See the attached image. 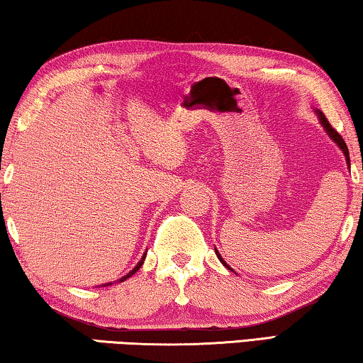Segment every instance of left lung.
<instances>
[{"instance_id": "left-lung-1", "label": "left lung", "mask_w": 363, "mask_h": 363, "mask_svg": "<svg viewBox=\"0 0 363 363\" xmlns=\"http://www.w3.org/2000/svg\"><path fill=\"white\" fill-rule=\"evenodd\" d=\"M316 112H318V117H320V122H321V125L324 127V130H326L329 137H331V138L334 140V142L337 143V147H339L340 150H342V153L345 155V161H347V164H349V167H350V160H349V150H347V145H345V142H344V140H342V137H340V135L336 132V130H334V128L331 127V123L328 122V118L324 117V113H323L321 111H316ZM215 252H216V256H218V259H220V261H221V264H223V266H226V269L233 270V269H231V267L228 266V264H226V262L223 261V259H221V256H220V254H218V251H215Z\"/></svg>"}]
</instances>
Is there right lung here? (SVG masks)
I'll return each instance as SVG.
<instances>
[{
  "instance_id": "add662e5",
  "label": "right lung",
  "mask_w": 363,
  "mask_h": 363,
  "mask_svg": "<svg viewBox=\"0 0 363 363\" xmlns=\"http://www.w3.org/2000/svg\"><path fill=\"white\" fill-rule=\"evenodd\" d=\"M145 257H147V254H143V257H142V261H140L138 264H137V266H135L132 270H130V272L127 274V275H123V277L121 279V280H118V282H123V280H127L128 277H132V275L135 274V272H137V270L140 269V267H142V264H143V261H145ZM107 285H111V284H107Z\"/></svg>"
}]
</instances>
